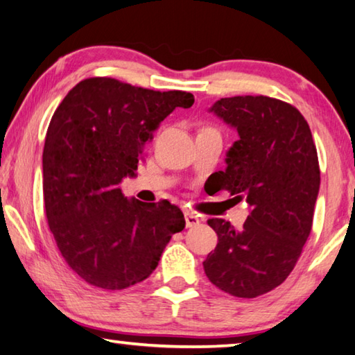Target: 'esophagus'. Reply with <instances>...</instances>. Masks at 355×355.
<instances>
[{"label":"esophagus","instance_id":"34e87169","mask_svg":"<svg viewBox=\"0 0 355 355\" xmlns=\"http://www.w3.org/2000/svg\"><path fill=\"white\" fill-rule=\"evenodd\" d=\"M184 220H186V227H188V228L196 227V225L200 223V218L194 214V212H191V211H184Z\"/></svg>","mask_w":355,"mask_h":355}]
</instances>
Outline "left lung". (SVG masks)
I'll return each instance as SVG.
<instances>
[{"mask_svg": "<svg viewBox=\"0 0 355 355\" xmlns=\"http://www.w3.org/2000/svg\"><path fill=\"white\" fill-rule=\"evenodd\" d=\"M239 139L216 172L218 189L247 198L241 230L209 218L218 242L203 262L208 279L239 298H256L286 281L312 230L320 166L307 121L293 105L268 96H234L211 110Z\"/></svg>", "mask_w": 355, "mask_h": 355, "instance_id": "left-lung-1", "label": "left lung"}]
</instances>
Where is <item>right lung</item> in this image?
<instances>
[{"label":"right lung","instance_id":"obj_1","mask_svg":"<svg viewBox=\"0 0 355 355\" xmlns=\"http://www.w3.org/2000/svg\"><path fill=\"white\" fill-rule=\"evenodd\" d=\"M186 92H153L112 77L77 83L49 122L43 149V198L63 259L88 284L122 290L149 278L184 216L167 200L122 194L144 146Z\"/></svg>","mask_w":355,"mask_h":355}]
</instances>
